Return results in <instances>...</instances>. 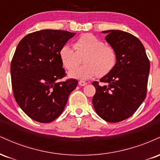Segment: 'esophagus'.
I'll return each instance as SVG.
<instances>
[{
    "mask_svg": "<svg viewBox=\"0 0 160 160\" xmlns=\"http://www.w3.org/2000/svg\"><path fill=\"white\" fill-rule=\"evenodd\" d=\"M78 83H79V85H80V86H86V84H87V82H85V81H82V80H80Z\"/></svg>",
    "mask_w": 160,
    "mask_h": 160,
    "instance_id": "1",
    "label": "esophagus"
}]
</instances>
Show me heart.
<instances>
[{
    "mask_svg": "<svg viewBox=\"0 0 160 160\" xmlns=\"http://www.w3.org/2000/svg\"><path fill=\"white\" fill-rule=\"evenodd\" d=\"M59 56L64 67L68 71L76 69L84 58L85 65L69 73L71 78L82 80L97 75L100 78L105 76L113 69L117 59L115 49L92 34H84L78 38L74 49L68 45L62 47Z\"/></svg>",
    "mask_w": 160,
    "mask_h": 160,
    "instance_id": "heart-1",
    "label": "heart"
}]
</instances>
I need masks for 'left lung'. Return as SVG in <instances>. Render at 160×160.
I'll return each instance as SVG.
<instances>
[{
  "label": "left lung",
  "instance_id": "8db88e82",
  "mask_svg": "<svg viewBox=\"0 0 160 160\" xmlns=\"http://www.w3.org/2000/svg\"><path fill=\"white\" fill-rule=\"evenodd\" d=\"M105 39L115 49V67L94 81L95 94L92 104L101 118L117 122L131 117L146 98L150 61L144 46L136 37L120 30L104 31ZM105 85H103V83Z\"/></svg>",
  "mask_w": 160,
  "mask_h": 160
}]
</instances>
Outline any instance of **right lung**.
<instances>
[{
  "label": "right lung",
  "instance_id": "1",
  "mask_svg": "<svg viewBox=\"0 0 160 160\" xmlns=\"http://www.w3.org/2000/svg\"><path fill=\"white\" fill-rule=\"evenodd\" d=\"M75 33L41 30L20 40L10 65L14 98L32 120L43 123L55 120L63 112L70 93L78 81L68 79L59 52Z\"/></svg>",
  "mask_w": 160,
  "mask_h": 160
}]
</instances>
